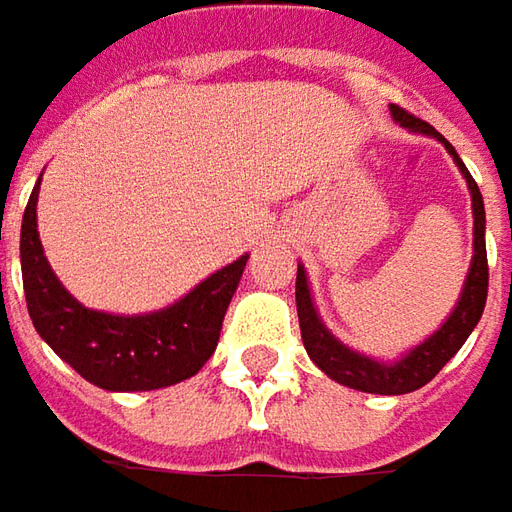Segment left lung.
<instances>
[{"instance_id":"1","label":"left lung","mask_w":512,"mask_h":512,"mask_svg":"<svg viewBox=\"0 0 512 512\" xmlns=\"http://www.w3.org/2000/svg\"><path fill=\"white\" fill-rule=\"evenodd\" d=\"M392 115L400 126L423 132V135H434L437 140L445 143V149L454 154L456 166L465 174L468 188H471L473 200V262L468 281L462 287V298L456 304V310L451 312V318L442 324L425 344L417 349H411L406 358H400L397 363H377V360L366 358L352 352L349 346L341 341H335L327 332V327L318 321V312L312 307L310 287H307V276L304 267H298L296 276V307H298V324H301V338L307 346V355L315 360L318 369H324L332 380L344 383L349 389L369 394H408L414 389H423L428 380H434L437 372L448 360L454 358L456 352L462 349V344L468 341V335L473 327L479 324L485 301H488V248H485V202L479 194V185L471 177V171L465 168V163L459 160V154L454 152V146L445 137L428 126L425 120L414 118L411 112H406L403 106L392 104Z\"/></svg>"}]
</instances>
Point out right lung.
Masks as SVG:
<instances>
[{"label":"right lung","instance_id":"1","mask_svg":"<svg viewBox=\"0 0 512 512\" xmlns=\"http://www.w3.org/2000/svg\"><path fill=\"white\" fill-rule=\"evenodd\" d=\"M41 183V180H39ZM33 188L22 216V281L33 327L58 358L106 392H152L197 375L214 355L248 256L216 270L177 304L149 315L87 310L61 287L41 250Z\"/></svg>","mask_w":512,"mask_h":512}]
</instances>
